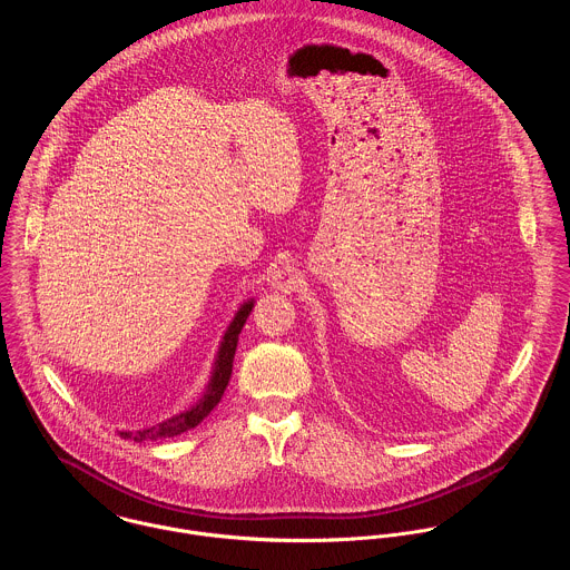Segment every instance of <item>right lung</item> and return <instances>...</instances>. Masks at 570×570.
<instances>
[{"mask_svg": "<svg viewBox=\"0 0 570 570\" xmlns=\"http://www.w3.org/2000/svg\"><path fill=\"white\" fill-rule=\"evenodd\" d=\"M254 299H247L238 313L232 318V323L227 325L223 338H220V345H218V352H216V358H214V365H212V374L209 380L198 397L196 404H191L190 409L159 422V424H153V426H146V429H139V431H118V435L122 440H132V442H144V440H166V438H177L186 431H190L194 426H198L212 411L214 406L220 402L229 379H232V370H234V354H236V347H238V334L243 332L245 323H247V316L252 315L254 311Z\"/></svg>", "mask_w": 570, "mask_h": 570, "instance_id": "1", "label": "right lung"}]
</instances>
